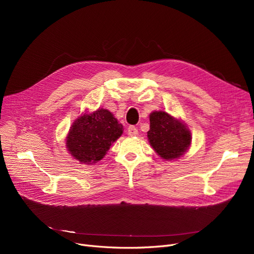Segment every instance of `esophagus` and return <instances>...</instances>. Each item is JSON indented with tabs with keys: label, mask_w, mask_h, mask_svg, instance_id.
<instances>
[{
	"label": "esophagus",
	"mask_w": 254,
	"mask_h": 254,
	"mask_svg": "<svg viewBox=\"0 0 254 254\" xmlns=\"http://www.w3.org/2000/svg\"><path fill=\"white\" fill-rule=\"evenodd\" d=\"M127 134H128V136H130V137H134V136H138L139 131H138L137 127H135L134 126H130V127H128V128H127Z\"/></svg>",
	"instance_id": "obj_1"
}]
</instances>
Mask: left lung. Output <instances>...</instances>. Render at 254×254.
<instances>
[{
  "mask_svg": "<svg viewBox=\"0 0 254 254\" xmlns=\"http://www.w3.org/2000/svg\"><path fill=\"white\" fill-rule=\"evenodd\" d=\"M150 129L147 138L155 152L167 161L180 157L191 142L190 129L180 120L165 111H154L149 115Z\"/></svg>",
  "mask_w": 254,
  "mask_h": 254,
  "instance_id": "1",
  "label": "left lung"
}]
</instances>
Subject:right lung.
I'll list each match as a JSON object with an SVG mask.
<instances>
[{
  "mask_svg": "<svg viewBox=\"0 0 254 254\" xmlns=\"http://www.w3.org/2000/svg\"><path fill=\"white\" fill-rule=\"evenodd\" d=\"M123 125L107 109L79 116L66 137V148L80 163L96 164L123 135Z\"/></svg>",
  "mask_w": 254,
  "mask_h": 254,
  "instance_id": "right-lung-1",
  "label": "right lung"
}]
</instances>
